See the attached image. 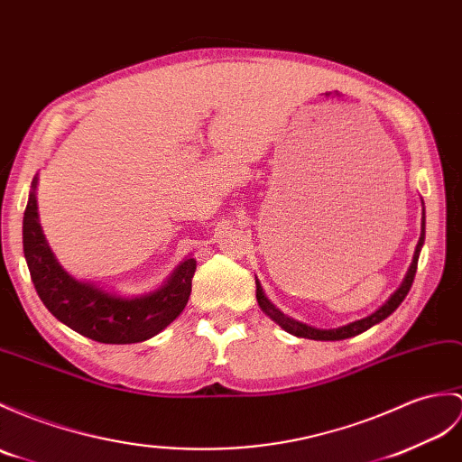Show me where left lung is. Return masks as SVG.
I'll use <instances>...</instances> for the list:
<instances>
[{
	"label": "left lung",
	"mask_w": 462,
	"mask_h": 462,
	"mask_svg": "<svg viewBox=\"0 0 462 462\" xmlns=\"http://www.w3.org/2000/svg\"><path fill=\"white\" fill-rule=\"evenodd\" d=\"M423 242H425V217H423L421 238H420V242H417V248H415V255H413L411 267H410V272H407L402 287L388 299V303H385L383 307H380V309L376 310V313L366 317V319H360V320H356V323H350V325L340 327V328H330V330L307 327V325H303V323H299V320L289 319L287 315L282 313L280 309H275L270 301H267V297H265L263 291H262V285L255 282V297H257V303H260L262 310H263V313H265L267 317L273 319L277 325H280L282 328H285L287 332H291V335H295V337L313 338V340H345V338H350V337H356V335H360V332L368 330L370 327L378 325L380 320H383L385 317H390V315L393 313V310L402 305L405 295L410 293V289H411V285H413L415 272H417V260H420V252H421Z\"/></svg>",
	"instance_id": "8db88e82"
}]
</instances>
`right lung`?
Returning <instances> with one entry per match:
<instances>
[{"label":"right lung","instance_id":"right-lung-1","mask_svg":"<svg viewBox=\"0 0 462 462\" xmlns=\"http://www.w3.org/2000/svg\"><path fill=\"white\" fill-rule=\"evenodd\" d=\"M35 185L37 179L23 214V252L42 305L69 328L104 345L142 342L173 323L190 297L197 262L189 257L163 287L135 299L114 297L90 283L77 282L59 265L42 236Z\"/></svg>","mask_w":462,"mask_h":462}]
</instances>
